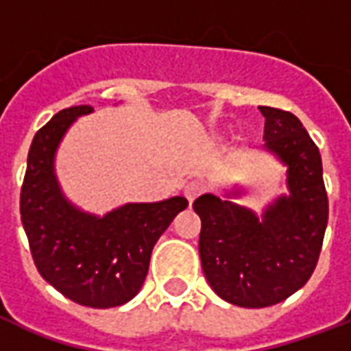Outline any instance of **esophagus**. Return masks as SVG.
Masks as SVG:
<instances>
[{"mask_svg": "<svg viewBox=\"0 0 351 351\" xmlns=\"http://www.w3.org/2000/svg\"><path fill=\"white\" fill-rule=\"evenodd\" d=\"M204 191H206V186H204L202 182H198V180L189 182V184L184 187V195H186V198L189 200V204L195 202V198L200 197Z\"/></svg>", "mask_w": 351, "mask_h": 351, "instance_id": "obj_1", "label": "esophagus"}]
</instances>
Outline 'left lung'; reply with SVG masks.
<instances>
[{
	"instance_id": "1",
	"label": "left lung",
	"mask_w": 351,
	"mask_h": 351,
	"mask_svg": "<svg viewBox=\"0 0 351 351\" xmlns=\"http://www.w3.org/2000/svg\"><path fill=\"white\" fill-rule=\"evenodd\" d=\"M266 118L264 151L288 167V195L262 215L206 193L193 202L202 220L198 251L204 275L220 299L266 308L299 291L315 269L328 224V197L319 149L295 114L258 107Z\"/></svg>"
}]
</instances>
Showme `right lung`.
Here are the masks:
<instances>
[{
	"mask_svg": "<svg viewBox=\"0 0 351 351\" xmlns=\"http://www.w3.org/2000/svg\"><path fill=\"white\" fill-rule=\"evenodd\" d=\"M93 111L90 106L69 107L36 132L19 213L34 264L47 282L82 306L114 308L140 291L156 240L187 200L123 204L104 217L76 208L63 195L54 160L69 127Z\"/></svg>",
	"mask_w": 351,
	"mask_h": 351,
	"instance_id": "right-lung-1",
	"label": "right lung"
}]
</instances>
